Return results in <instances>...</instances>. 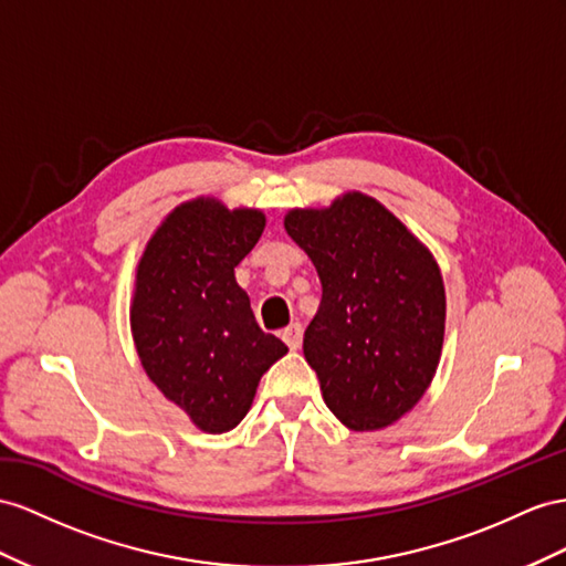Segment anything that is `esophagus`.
I'll list each match as a JSON object with an SVG mask.
<instances>
[{
  "label": "esophagus",
  "instance_id": "1",
  "mask_svg": "<svg viewBox=\"0 0 566 566\" xmlns=\"http://www.w3.org/2000/svg\"><path fill=\"white\" fill-rule=\"evenodd\" d=\"M282 339L284 344L289 346V349L296 352L301 346V339H303V325L301 323H292L289 327L282 329Z\"/></svg>",
  "mask_w": 566,
  "mask_h": 566
}]
</instances>
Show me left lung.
Returning a JSON list of instances; mask_svg holds the SVG:
<instances>
[{"mask_svg":"<svg viewBox=\"0 0 566 566\" xmlns=\"http://www.w3.org/2000/svg\"><path fill=\"white\" fill-rule=\"evenodd\" d=\"M284 227L323 284L303 356L325 403L352 430L395 423L440 364L447 303L438 263L364 193H346L325 210H292Z\"/></svg>","mask_w":566,"mask_h":566,"instance_id":"left-lung-1","label":"left lung"}]
</instances>
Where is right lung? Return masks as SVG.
Returning <instances> with one entry per match:
<instances>
[{"mask_svg":"<svg viewBox=\"0 0 566 566\" xmlns=\"http://www.w3.org/2000/svg\"><path fill=\"white\" fill-rule=\"evenodd\" d=\"M265 229L260 210L184 202L138 263L132 327L140 364L206 432L241 423L263 373L289 349L258 327L234 268Z\"/></svg>","mask_w":566,"mask_h":566,"instance_id":"right-lung-1","label":"right lung"}]
</instances>
